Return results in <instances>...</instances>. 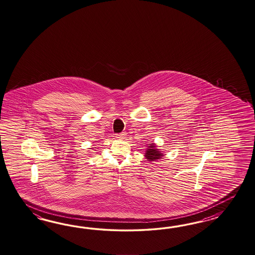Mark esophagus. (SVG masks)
<instances>
[{"instance_id": "34e87169", "label": "esophagus", "mask_w": 255, "mask_h": 255, "mask_svg": "<svg viewBox=\"0 0 255 255\" xmlns=\"http://www.w3.org/2000/svg\"><path fill=\"white\" fill-rule=\"evenodd\" d=\"M126 135H127V134H126L125 132H123V133L118 134V135H117V137H118V138H124V137H126Z\"/></svg>"}]
</instances>
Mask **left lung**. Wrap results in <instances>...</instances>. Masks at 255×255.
I'll use <instances>...</instances> for the list:
<instances>
[{
  "mask_svg": "<svg viewBox=\"0 0 255 255\" xmlns=\"http://www.w3.org/2000/svg\"><path fill=\"white\" fill-rule=\"evenodd\" d=\"M163 156L164 154L160 149L157 148L156 144H148L147 150H145V153H144V157L147 159V161H149L150 163H153L159 159H163Z\"/></svg>",
  "mask_w": 255,
  "mask_h": 255,
  "instance_id": "obj_1",
  "label": "left lung"
}]
</instances>
